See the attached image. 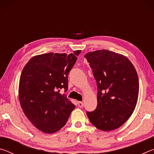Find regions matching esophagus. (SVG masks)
<instances>
[{
	"label": "esophagus",
	"mask_w": 154,
	"mask_h": 154,
	"mask_svg": "<svg viewBox=\"0 0 154 154\" xmlns=\"http://www.w3.org/2000/svg\"><path fill=\"white\" fill-rule=\"evenodd\" d=\"M77 105L79 106V107H82V106H83V103L82 102H81V101H78Z\"/></svg>",
	"instance_id": "obj_1"
}]
</instances>
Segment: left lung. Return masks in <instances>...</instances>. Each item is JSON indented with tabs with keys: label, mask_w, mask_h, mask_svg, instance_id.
<instances>
[{
	"label": "left lung",
	"mask_w": 154,
	"mask_h": 154,
	"mask_svg": "<svg viewBox=\"0 0 154 154\" xmlns=\"http://www.w3.org/2000/svg\"><path fill=\"white\" fill-rule=\"evenodd\" d=\"M97 83V106L87 116L103 131L122 126L133 113L139 96V78L133 64L124 55L101 49L84 56Z\"/></svg>",
	"instance_id": "1"
}]
</instances>
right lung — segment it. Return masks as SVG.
I'll return each instance as SVG.
<instances>
[{
    "label": "right lung",
    "mask_w": 154,
    "mask_h": 154,
    "mask_svg": "<svg viewBox=\"0 0 154 154\" xmlns=\"http://www.w3.org/2000/svg\"><path fill=\"white\" fill-rule=\"evenodd\" d=\"M48 53L32 57L21 74L18 96L25 116L36 128L51 134L66 124L75 106L61 94L68 90V75L81 51Z\"/></svg>",
    "instance_id": "1"
}]
</instances>
